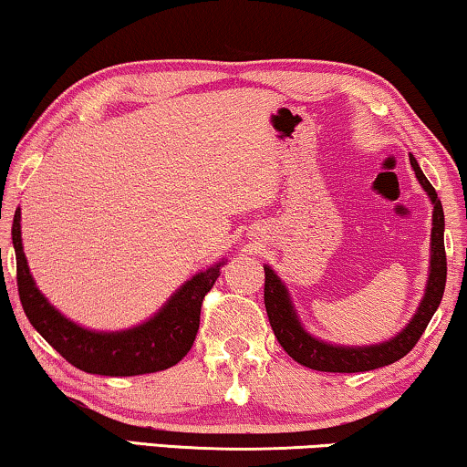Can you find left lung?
I'll use <instances>...</instances> for the list:
<instances>
[{"mask_svg": "<svg viewBox=\"0 0 467 467\" xmlns=\"http://www.w3.org/2000/svg\"><path fill=\"white\" fill-rule=\"evenodd\" d=\"M410 165L415 169V175L421 183L425 192L430 194L433 202V228H431V262H430V279L428 290L421 300V306L410 324L398 334L396 338L387 340V343L372 345V347H334L321 340L313 338L311 334L302 330L300 321L294 313V306L287 296L285 285L281 284L271 266H265V306L268 321L277 337L279 345L284 347L287 356L296 359L298 364L313 368L321 372H366L374 368L389 366L398 359H402L421 334L428 327L430 319L436 313V308L442 300L444 285H446V252H444V212L442 202H440L436 190H433L428 177L419 169L415 156L410 154Z\"/></svg>", "mask_w": 467, "mask_h": 467, "instance_id": "1", "label": "left lung"}]
</instances>
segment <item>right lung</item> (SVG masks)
<instances>
[{
  "label": "right lung",
  "mask_w": 467,
  "mask_h": 467,
  "mask_svg": "<svg viewBox=\"0 0 467 467\" xmlns=\"http://www.w3.org/2000/svg\"><path fill=\"white\" fill-rule=\"evenodd\" d=\"M12 243L16 254L18 298L31 326L71 366L103 377H135L167 370L180 362L194 343L202 298L213 287L222 266L218 262L205 273L194 275L146 324L133 330L103 334L71 324L39 294L23 254L21 209H16L12 222Z\"/></svg>",
  "instance_id": "add662e5"
}]
</instances>
